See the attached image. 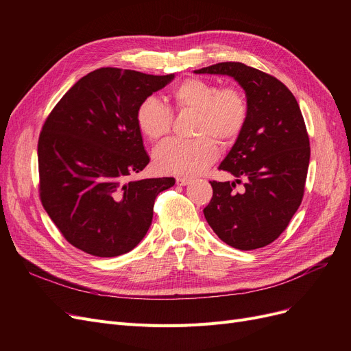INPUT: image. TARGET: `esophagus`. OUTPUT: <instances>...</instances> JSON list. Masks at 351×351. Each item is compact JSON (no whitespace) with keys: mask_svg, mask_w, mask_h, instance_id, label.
Returning <instances> with one entry per match:
<instances>
[{"mask_svg":"<svg viewBox=\"0 0 351 351\" xmlns=\"http://www.w3.org/2000/svg\"><path fill=\"white\" fill-rule=\"evenodd\" d=\"M191 182H192V179H189V178H176V183L179 186H186Z\"/></svg>","mask_w":351,"mask_h":351,"instance_id":"obj_1","label":"esophagus"}]
</instances>
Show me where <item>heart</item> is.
<instances>
[{"label":"heart","instance_id":"b5f03b06","mask_svg":"<svg viewBox=\"0 0 351 351\" xmlns=\"http://www.w3.org/2000/svg\"><path fill=\"white\" fill-rule=\"evenodd\" d=\"M172 99L176 109L196 112L193 135L197 138L165 141L154 151V165L160 173L195 176L219 156L212 137L222 145H232L242 135L249 117L247 99L241 89L222 88L199 78L179 84L172 92ZM135 122L146 139L159 141L171 131L172 110L156 97H147L136 108Z\"/></svg>","mask_w":351,"mask_h":351}]
</instances>
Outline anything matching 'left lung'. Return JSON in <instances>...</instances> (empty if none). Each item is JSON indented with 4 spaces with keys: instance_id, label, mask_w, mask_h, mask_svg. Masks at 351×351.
Segmentation results:
<instances>
[{
    "instance_id": "left-lung-1",
    "label": "left lung",
    "mask_w": 351,
    "mask_h": 351,
    "mask_svg": "<svg viewBox=\"0 0 351 351\" xmlns=\"http://www.w3.org/2000/svg\"><path fill=\"white\" fill-rule=\"evenodd\" d=\"M195 73L232 77L245 89L249 117L242 135L219 165L243 183L212 180L204 215L220 241L239 250L267 246L299 209L308 169L310 142L299 104L289 88L242 62H219Z\"/></svg>"
}]
</instances>
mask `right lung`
Listing matches in <instances>:
<instances>
[{"instance_id":"obj_1","label":"right lung","mask_w":351,"mask_h":351,"mask_svg":"<svg viewBox=\"0 0 351 351\" xmlns=\"http://www.w3.org/2000/svg\"><path fill=\"white\" fill-rule=\"evenodd\" d=\"M173 78L99 68L82 77L48 115L38 141L40 196L72 246L115 257L145 237L156 196L175 179H131L149 163L135 112Z\"/></svg>"}]
</instances>
